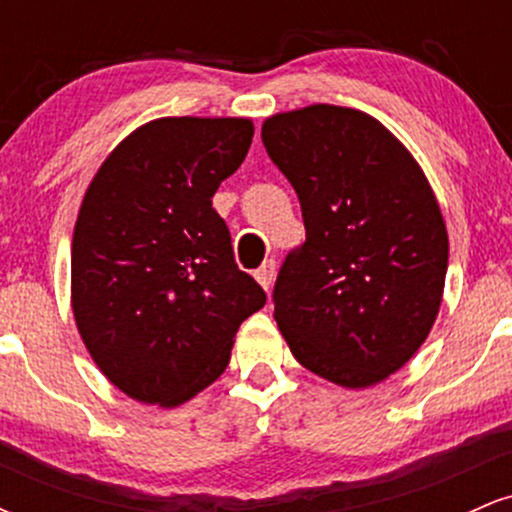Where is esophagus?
<instances>
[{
  "label": "esophagus",
  "mask_w": 512,
  "mask_h": 512,
  "mask_svg": "<svg viewBox=\"0 0 512 512\" xmlns=\"http://www.w3.org/2000/svg\"><path fill=\"white\" fill-rule=\"evenodd\" d=\"M274 274H276V262H274V260H264L262 267L255 272V279L260 281V286H262L264 291L272 289Z\"/></svg>",
  "instance_id": "34e87169"
}]
</instances>
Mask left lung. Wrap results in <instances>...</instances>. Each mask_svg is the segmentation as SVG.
Returning <instances> with one entry per match:
<instances>
[{"label":"left lung","instance_id":"obj_1","mask_svg":"<svg viewBox=\"0 0 512 512\" xmlns=\"http://www.w3.org/2000/svg\"><path fill=\"white\" fill-rule=\"evenodd\" d=\"M262 142L305 223L276 276V325L320 378L380 383L424 344L443 298L448 231L431 185L375 117L351 108L274 115Z\"/></svg>","mask_w":512,"mask_h":512}]
</instances>
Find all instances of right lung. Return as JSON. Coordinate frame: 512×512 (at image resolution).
<instances>
[{"mask_svg":"<svg viewBox=\"0 0 512 512\" xmlns=\"http://www.w3.org/2000/svg\"><path fill=\"white\" fill-rule=\"evenodd\" d=\"M252 134L240 117H163L129 134L88 185L72 308L88 354L132 399L195 397L226 370L240 322L267 303L211 207Z\"/></svg>","mask_w":512,"mask_h":512,"instance_id":"1","label":"right lung"}]
</instances>
